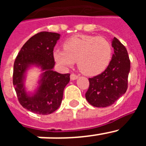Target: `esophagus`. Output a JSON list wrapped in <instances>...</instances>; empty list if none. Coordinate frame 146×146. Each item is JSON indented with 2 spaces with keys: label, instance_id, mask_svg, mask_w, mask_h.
Masks as SVG:
<instances>
[{
  "label": "esophagus",
  "instance_id": "34e87169",
  "mask_svg": "<svg viewBox=\"0 0 146 146\" xmlns=\"http://www.w3.org/2000/svg\"><path fill=\"white\" fill-rule=\"evenodd\" d=\"M70 78L72 80H76L78 78V76H77V74H74V73H72V74L70 75Z\"/></svg>",
  "mask_w": 146,
  "mask_h": 146
}]
</instances>
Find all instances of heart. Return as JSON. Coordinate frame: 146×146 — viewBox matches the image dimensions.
I'll list each match as a JSON object with an SVG mask.
<instances>
[{
	"label": "heart",
	"mask_w": 146,
	"mask_h": 146,
	"mask_svg": "<svg viewBox=\"0 0 146 146\" xmlns=\"http://www.w3.org/2000/svg\"><path fill=\"white\" fill-rule=\"evenodd\" d=\"M64 50H55L54 58L64 67L77 61L82 74L97 75L106 69L112 58V46L106 38L91 35H77L67 39Z\"/></svg>",
	"instance_id": "obj_1"
}]
</instances>
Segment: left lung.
Returning <instances> with one entry per match:
<instances>
[{
    "label": "left lung",
    "instance_id": "left-lung-1",
    "mask_svg": "<svg viewBox=\"0 0 146 146\" xmlns=\"http://www.w3.org/2000/svg\"><path fill=\"white\" fill-rule=\"evenodd\" d=\"M114 54L107 69L89 78L86 100L96 108H106L114 104L128 88L130 60L126 47L114 37L112 42Z\"/></svg>",
    "mask_w": 146,
    "mask_h": 146
}]
</instances>
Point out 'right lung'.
Listing matches in <instances>:
<instances>
[{
	"mask_svg": "<svg viewBox=\"0 0 146 146\" xmlns=\"http://www.w3.org/2000/svg\"><path fill=\"white\" fill-rule=\"evenodd\" d=\"M60 34L42 31L25 43L18 53L13 71V85L18 101L29 111L39 115L55 112L61 104L64 88L70 80V74H60L52 70L55 66L53 50ZM39 66L44 73L36 92L29 96L23 82L25 73L30 65Z\"/></svg>",
	"mask_w": 146,
	"mask_h": 146,
	"instance_id": "right-lung-1",
	"label": "right lung"
}]
</instances>
